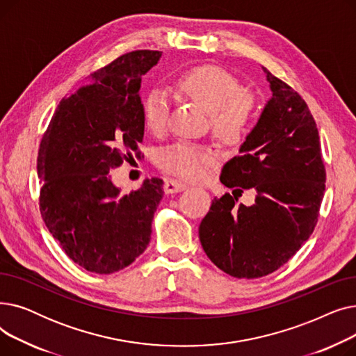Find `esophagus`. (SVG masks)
I'll return each instance as SVG.
<instances>
[{"mask_svg":"<svg viewBox=\"0 0 356 356\" xmlns=\"http://www.w3.org/2000/svg\"><path fill=\"white\" fill-rule=\"evenodd\" d=\"M184 189H188V184L183 183V181H179V180H175V179H168L164 183V192L165 193H177V192H181Z\"/></svg>","mask_w":356,"mask_h":356,"instance_id":"1","label":"esophagus"}]
</instances>
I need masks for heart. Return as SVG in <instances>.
I'll return each mask as SVG.
<instances>
[{
	"mask_svg": "<svg viewBox=\"0 0 356 356\" xmlns=\"http://www.w3.org/2000/svg\"><path fill=\"white\" fill-rule=\"evenodd\" d=\"M176 86L204 111L211 112L213 133L222 141L235 144L247 136L255 118V101L241 90L239 82L220 67L196 66L183 72ZM145 127L160 133L168 118V99L163 89L148 92L143 106ZM159 165L167 173L188 180H200L208 175L212 156L200 147L179 143L160 153Z\"/></svg>",
	"mask_w": 356,
	"mask_h": 356,
	"instance_id": "1",
	"label": "heart"
}]
</instances>
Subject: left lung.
Wrapping results in <instances>:
<instances>
[{
  "instance_id": "left-lung-1",
  "label": "left lung",
  "mask_w": 356,
  "mask_h": 356,
  "mask_svg": "<svg viewBox=\"0 0 356 356\" xmlns=\"http://www.w3.org/2000/svg\"><path fill=\"white\" fill-rule=\"evenodd\" d=\"M271 98L239 153L222 168L232 195L212 200L200 222V244L212 263L236 278L278 270L312 235L325 193L326 172L307 104L263 67ZM244 188L257 193L251 207L236 204Z\"/></svg>"
}]
</instances>
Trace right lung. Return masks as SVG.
Here are the masks:
<instances>
[{"mask_svg":"<svg viewBox=\"0 0 356 356\" xmlns=\"http://www.w3.org/2000/svg\"><path fill=\"white\" fill-rule=\"evenodd\" d=\"M160 58L157 50H136L93 72L86 85L60 101L40 143L43 220L66 255L90 273L128 267L152 238L163 180L147 179L125 195L109 170L138 152L141 76Z\"/></svg>","mask_w":356,"mask_h":356,"instance_id":"add662e5","label":"right lung"}]
</instances>
